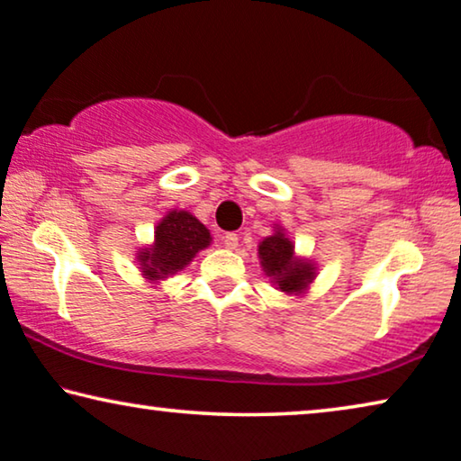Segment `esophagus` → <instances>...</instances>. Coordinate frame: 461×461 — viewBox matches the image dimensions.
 Masks as SVG:
<instances>
[{
	"label": "esophagus",
	"mask_w": 461,
	"mask_h": 461,
	"mask_svg": "<svg viewBox=\"0 0 461 461\" xmlns=\"http://www.w3.org/2000/svg\"><path fill=\"white\" fill-rule=\"evenodd\" d=\"M238 233H233V231H225V233H221V242H223V246L225 249H230V250H236L238 249Z\"/></svg>",
	"instance_id": "1"
}]
</instances>
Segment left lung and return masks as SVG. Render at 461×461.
<instances>
[{
	"instance_id": "8db88e82",
	"label": "left lung",
	"mask_w": 461,
	"mask_h": 461,
	"mask_svg": "<svg viewBox=\"0 0 461 461\" xmlns=\"http://www.w3.org/2000/svg\"><path fill=\"white\" fill-rule=\"evenodd\" d=\"M258 258L265 273L273 277L281 292H302L314 277V267L306 260L294 258V246L281 230L260 242Z\"/></svg>"
}]
</instances>
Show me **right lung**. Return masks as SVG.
<instances>
[{"mask_svg":"<svg viewBox=\"0 0 461 461\" xmlns=\"http://www.w3.org/2000/svg\"><path fill=\"white\" fill-rule=\"evenodd\" d=\"M211 233L188 211H171L155 230L153 249H142L139 260L147 279H163L182 271L198 250L207 249Z\"/></svg>","mask_w":461,"mask_h":461,"instance_id":"add662e5","label":"right lung"}]
</instances>
